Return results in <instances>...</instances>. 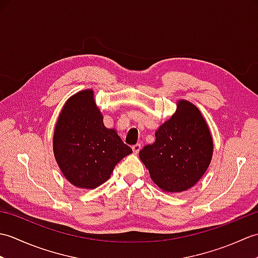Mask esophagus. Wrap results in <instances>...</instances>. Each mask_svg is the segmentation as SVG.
<instances>
[{
  "label": "esophagus",
  "instance_id": "34e87169",
  "mask_svg": "<svg viewBox=\"0 0 258 258\" xmlns=\"http://www.w3.org/2000/svg\"><path fill=\"white\" fill-rule=\"evenodd\" d=\"M141 149H142V145H141V144H135V145L132 147L134 154H138V153L141 151Z\"/></svg>",
  "mask_w": 258,
  "mask_h": 258
}]
</instances>
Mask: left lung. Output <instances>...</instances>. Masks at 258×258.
Returning <instances> with one entry per match:
<instances>
[{
    "label": "left lung",
    "instance_id": "8db88e82",
    "mask_svg": "<svg viewBox=\"0 0 258 258\" xmlns=\"http://www.w3.org/2000/svg\"><path fill=\"white\" fill-rule=\"evenodd\" d=\"M176 111L139 155L151 178L166 193H180L199 182L210 166L213 138L199 107L179 100Z\"/></svg>",
    "mask_w": 258,
    "mask_h": 258
}]
</instances>
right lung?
Here are the masks:
<instances>
[{
	"label": "right lung",
	"instance_id": "right-lung-1",
	"mask_svg": "<svg viewBox=\"0 0 258 258\" xmlns=\"http://www.w3.org/2000/svg\"><path fill=\"white\" fill-rule=\"evenodd\" d=\"M53 152L64 177L79 188L93 189L111 177L116 164L132 153L116 130L107 128L93 90L65 102L53 135Z\"/></svg>",
	"mask_w": 258,
	"mask_h": 258
}]
</instances>
